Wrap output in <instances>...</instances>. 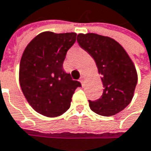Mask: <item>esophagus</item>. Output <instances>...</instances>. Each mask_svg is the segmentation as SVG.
<instances>
[{
    "mask_svg": "<svg viewBox=\"0 0 151 151\" xmlns=\"http://www.w3.org/2000/svg\"><path fill=\"white\" fill-rule=\"evenodd\" d=\"M79 81H80V82H81V84H83V82H84V77H83V76H81V77L80 78Z\"/></svg>",
    "mask_w": 151,
    "mask_h": 151,
    "instance_id": "34e87169",
    "label": "esophagus"
}]
</instances>
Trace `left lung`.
Returning <instances> with one entry per match:
<instances>
[{
	"label": "left lung",
	"mask_w": 151,
	"mask_h": 151,
	"mask_svg": "<svg viewBox=\"0 0 151 151\" xmlns=\"http://www.w3.org/2000/svg\"><path fill=\"white\" fill-rule=\"evenodd\" d=\"M77 42L94 59L102 76L103 94L95 101L88 100L90 109L104 116L121 112L132 101L138 81L132 59L122 45L108 36L78 34Z\"/></svg>",
	"instance_id": "left-lung-1"
}]
</instances>
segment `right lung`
<instances>
[{
	"instance_id": "obj_1",
	"label": "right lung",
	"mask_w": 151,
	"mask_h": 151,
	"mask_svg": "<svg viewBox=\"0 0 151 151\" xmlns=\"http://www.w3.org/2000/svg\"><path fill=\"white\" fill-rule=\"evenodd\" d=\"M76 40V33L45 31L29 42L19 64V83L28 103L42 116L57 117L66 112L77 87L63 69L67 51Z\"/></svg>"
}]
</instances>
